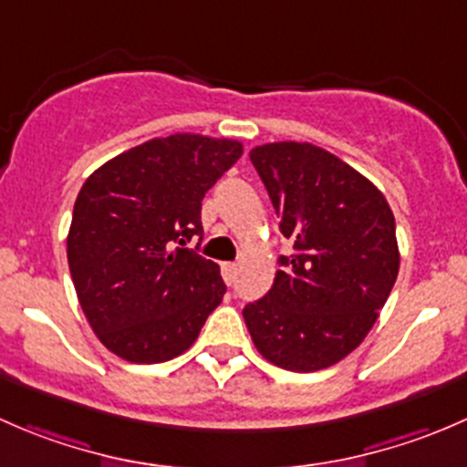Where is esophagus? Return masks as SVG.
<instances>
[{
    "instance_id": "1",
    "label": "esophagus",
    "mask_w": 467,
    "mask_h": 467,
    "mask_svg": "<svg viewBox=\"0 0 467 467\" xmlns=\"http://www.w3.org/2000/svg\"><path fill=\"white\" fill-rule=\"evenodd\" d=\"M221 273H223V280L225 285H234V280H237V264L234 262H225L223 266H221Z\"/></svg>"
}]
</instances>
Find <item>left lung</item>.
I'll return each instance as SVG.
<instances>
[{
	"mask_svg": "<svg viewBox=\"0 0 467 467\" xmlns=\"http://www.w3.org/2000/svg\"><path fill=\"white\" fill-rule=\"evenodd\" d=\"M251 162L294 253L280 257L271 291L244 307V321L271 364L323 370L364 341L393 289V212L368 178L321 146L262 144Z\"/></svg>",
	"mask_w": 467,
	"mask_h": 467,
	"instance_id": "1",
	"label": "left lung"
}]
</instances>
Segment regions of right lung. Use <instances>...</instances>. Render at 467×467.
Segmentation results:
<instances>
[{
    "label": "right lung",
    "mask_w": 467,
    "mask_h": 467,
    "mask_svg": "<svg viewBox=\"0 0 467 467\" xmlns=\"http://www.w3.org/2000/svg\"><path fill=\"white\" fill-rule=\"evenodd\" d=\"M242 153L237 140L176 133L108 160L83 182L69 273L89 327L121 359L182 355L223 300L219 264L185 246L203 234L205 192Z\"/></svg>",
    "instance_id": "right-lung-1"
}]
</instances>
